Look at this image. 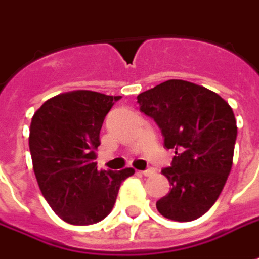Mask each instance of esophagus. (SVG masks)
Wrapping results in <instances>:
<instances>
[{"instance_id":"obj_1","label":"esophagus","mask_w":259,"mask_h":259,"mask_svg":"<svg viewBox=\"0 0 259 259\" xmlns=\"http://www.w3.org/2000/svg\"><path fill=\"white\" fill-rule=\"evenodd\" d=\"M139 174L145 175V176H152V175L155 174V169H152V167H149V169H146V170H140Z\"/></svg>"}]
</instances>
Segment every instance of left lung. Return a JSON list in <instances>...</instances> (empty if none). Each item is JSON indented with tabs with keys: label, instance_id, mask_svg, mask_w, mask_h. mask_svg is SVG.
Returning <instances> with one entry per match:
<instances>
[{
	"label": "left lung",
	"instance_id": "obj_1",
	"mask_svg": "<svg viewBox=\"0 0 259 259\" xmlns=\"http://www.w3.org/2000/svg\"><path fill=\"white\" fill-rule=\"evenodd\" d=\"M140 112L162 130L172 165L162 174L172 185L156 202L165 218L189 222L212 208L232 167L236 120L219 94L185 80H167L138 96Z\"/></svg>",
	"mask_w": 259,
	"mask_h": 259
}]
</instances>
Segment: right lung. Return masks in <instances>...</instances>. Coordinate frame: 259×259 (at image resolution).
Listing matches in <instances>:
<instances>
[{
	"label": "right lung",
	"mask_w": 259,
	"mask_h": 259,
	"mask_svg": "<svg viewBox=\"0 0 259 259\" xmlns=\"http://www.w3.org/2000/svg\"><path fill=\"white\" fill-rule=\"evenodd\" d=\"M120 96L76 90L49 99L34 113L30 126L32 169L51 209L71 225L104 219L121 182L135 174L97 170L96 149L106 114Z\"/></svg>",
	"instance_id": "1"
}]
</instances>
